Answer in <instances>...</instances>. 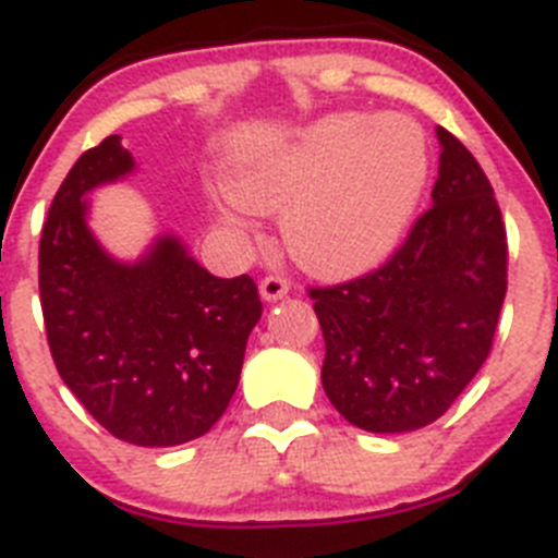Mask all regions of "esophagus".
<instances>
[{
	"mask_svg": "<svg viewBox=\"0 0 558 558\" xmlns=\"http://www.w3.org/2000/svg\"><path fill=\"white\" fill-rule=\"evenodd\" d=\"M288 290H290V284H288V279H284V276L268 274L263 282H259V293H263L265 302H276V299H282Z\"/></svg>",
	"mask_w": 558,
	"mask_h": 558,
	"instance_id": "esophagus-1",
	"label": "esophagus"
}]
</instances>
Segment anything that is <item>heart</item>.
I'll list each match as a JSON object with an SVG mask.
<instances>
[{"instance_id":"heart-1","label":"heart","mask_w":558,"mask_h":558,"mask_svg":"<svg viewBox=\"0 0 558 558\" xmlns=\"http://www.w3.org/2000/svg\"><path fill=\"white\" fill-rule=\"evenodd\" d=\"M425 181L427 145L411 120L332 113L251 161L234 198L254 211L284 209V245L304 270L352 276L391 254ZM218 215L229 229L243 226L231 206Z\"/></svg>"}]
</instances>
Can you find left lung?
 I'll return each instance as SVG.
<instances>
[{"instance_id": "1", "label": "left lung", "mask_w": 558, "mask_h": 558, "mask_svg": "<svg viewBox=\"0 0 558 558\" xmlns=\"http://www.w3.org/2000/svg\"><path fill=\"white\" fill-rule=\"evenodd\" d=\"M433 206L386 263L310 288L324 332L322 386L368 433H408L445 416L492 352L509 288V243L486 172L450 131Z\"/></svg>"}]
</instances>
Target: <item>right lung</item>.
I'll return each mask as SVG.
<instances>
[{
    "label": "right lung",
    "instance_id": "obj_1",
    "mask_svg": "<svg viewBox=\"0 0 558 558\" xmlns=\"http://www.w3.org/2000/svg\"><path fill=\"white\" fill-rule=\"evenodd\" d=\"M131 170L120 136H106L66 172L38 245L44 327L61 379L111 436L175 447L229 408L263 302L251 276H211L170 234L140 263L111 259L83 198Z\"/></svg>",
    "mask_w": 558,
    "mask_h": 558
}]
</instances>
